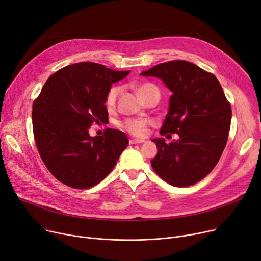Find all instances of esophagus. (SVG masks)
<instances>
[{"instance_id":"34e87169","label":"esophagus","mask_w":261,"mask_h":261,"mask_svg":"<svg viewBox=\"0 0 261 261\" xmlns=\"http://www.w3.org/2000/svg\"><path fill=\"white\" fill-rule=\"evenodd\" d=\"M129 143L131 145H135V144H142V143H145V140H139V139H131L129 141Z\"/></svg>"}]
</instances>
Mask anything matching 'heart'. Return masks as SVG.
I'll list each match as a JSON object with an SVG mask.
<instances>
[{
    "mask_svg": "<svg viewBox=\"0 0 261 261\" xmlns=\"http://www.w3.org/2000/svg\"><path fill=\"white\" fill-rule=\"evenodd\" d=\"M135 92L138 94L139 97L144 101L150 96H158L160 98V90L152 84L149 82H143V84H139L135 87ZM120 93V88L117 86H113L110 88L106 95H105V107L108 111H113L116 107L117 97ZM150 122L148 119L144 118H126L121 120L118 123V127L128 132L129 134L136 136V138H144L148 133V128L150 126Z\"/></svg>",
    "mask_w": 261,
    "mask_h": 261,
    "instance_id": "heart-1",
    "label": "heart"
}]
</instances>
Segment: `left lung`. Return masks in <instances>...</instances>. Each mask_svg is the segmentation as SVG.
<instances>
[{
  "instance_id": "8db88e82",
  "label": "left lung",
  "mask_w": 261,
  "mask_h": 261,
  "mask_svg": "<svg viewBox=\"0 0 261 261\" xmlns=\"http://www.w3.org/2000/svg\"><path fill=\"white\" fill-rule=\"evenodd\" d=\"M142 75L161 78L172 92L161 135L176 133L180 138L169 144L153 140L158 154L152 168L172 186L194 185L222 155L230 128V103L214 74L185 60L160 63Z\"/></svg>"
}]
</instances>
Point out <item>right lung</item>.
Masks as SVG:
<instances>
[{
    "label": "right lung",
    "mask_w": 261,
    "mask_h": 261,
    "mask_svg": "<svg viewBox=\"0 0 261 261\" xmlns=\"http://www.w3.org/2000/svg\"><path fill=\"white\" fill-rule=\"evenodd\" d=\"M130 71H113L79 62L50 75L33 103V131L38 152L62 184L87 189L111 172L129 144L122 131L108 128L91 138L89 128L108 122L105 95Z\"/></svg>",
    "instance_id": "1"
}]
</instances>
